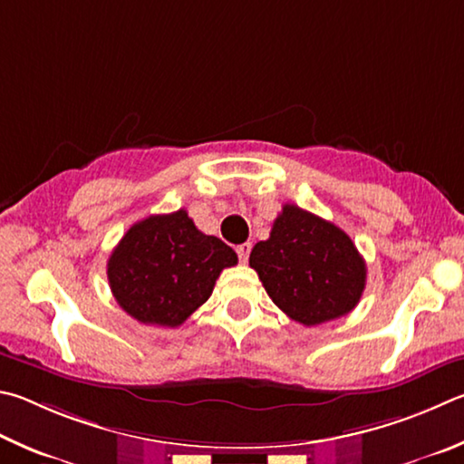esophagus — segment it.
<instances>
[{
    "mask_svg": "<svg viewBox=\"0 0 464 464\" xmlns=\"http://www.w3.org/2000/svg\"><path fill=\"white\" fill-rule=\"evenodd\" d=\"M250 248H253V245H250V242H245V245H240V246L237 248L240 263H246V261H248V256H250Z\"/></svg>",
    "mask_w": 464,
    "mask_h": 464,
    "instance_id": "esophagus-1",
    "label": "esophagus"
}]
</instances>
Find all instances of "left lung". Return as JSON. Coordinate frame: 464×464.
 <instances>
[{
    "label": "left lung",
    "instance_id": "obj_1",
    "mask_svg": "<svg viewBox=\"0 0 464 464\" xmlns=\"http://www.w3.org/2000/svg\"><path fill=\"white\" fill-rule=\"evenodd\" d=\"M248 263L273 304L304 326L353 312L367 283V265L351 237L294 203L283 206Z\"/></svg>",
    "mask_w": 464,
    "mask_h": 464
}]
</instances>
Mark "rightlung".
Instances as JSON below:
<instances>
[{
    "label": "right lung",
    "mask_w": 464,
    "mask_h": 464,
    "mask_svg": "<svg viewBox=\"0 0 464 464\" xmlns=\"http://www.w3.org/2000/svg\"><path fill=\"white\" fill-rule=\"evenodd\" d=\"M238 256L199 232L185 209L136 222L111 250L108 281L118 305L152 326L175 328L206 304L216 279Z\"/></svg>",
    "instance_id": "obj_1"
}]
</instances>
